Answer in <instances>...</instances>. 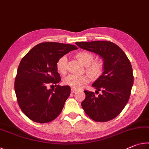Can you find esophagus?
Masks as SVG:
<instances>
[{"label": "esophagus", "mask_w": 149, "mask_h": 149, "mask_svg": "<svg viewBox=\"0 0 149 149\" xmlns=\"http://www.w3.org/2000/svg\"><path fill=\"white\" fill-rule=\"evenodd\" d=\"M77 91V89H74V88H72V89H71V93H74L75 92H76Z\"/></svg>", "instance_id": "esophagus-1"}]
</instances>
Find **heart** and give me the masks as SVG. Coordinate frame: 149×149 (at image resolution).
<instances>
[{
  "mask_svg": "<svg viewBox=\"0 0 149 149\" xmlns=\"http://www.w3.org/2000/svg\"><path fill=\"white\" fill-rule=\"evenodd\" d=\"M75 58L81 64L86 66V72L93 79L99 77L103 72V65L101 62H93L94 56L92 53L88 51H80L75 54ZM67 58L62 56L58 60L56 69L60 74H64L66 72ZM89 82V78L86 75L70 74L63 79V83L65 85L74 89H79L83 85Z\"/></svg>",
  "mask_w": 149,
  "mask_h": 149,
  "instance_id": "1",
  "label": "heart"
}]
</instances>
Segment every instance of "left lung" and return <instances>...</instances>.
I'll return each mask as SVG.
<instances>
[{"instance_id": "8db88e82", "label": "left lung", "mask_w": 149, "mask_h": 149, "mask_svg": "<svg viewBox=\"0 0 149 149\" xmlns=\"http://www.w3.org/2000/svg\"><path fill=\"white\" fill-rule=\"evenodd\" d=\"M81 49L102 58V74L92 84L94 92L84 91L81 107L96 122H107L120 114L129 100L133 84L132 64L124 52L114 43L106 41L77 42Z\"/></svg>"}]
</instances>
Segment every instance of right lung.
<instances>
[{
	"mask_svg": "<svg viewBox=\"0 0 149 149\" xmlns=\"http://www.w3.org/2000/svg\"><path fill=\"white\" fill-rule=\"evenodd\" d=\"M72 45L45 42L37 45L20 62L15 79L14 89L20 108L30 120L41 123L50 122L62 112L70 95V86L49 84L60 81L56 69L58 60L72 50Z\"/></svg>",
	"mask_w": 149,
	"mask_h": 149,
	"instance_id": "obj_1",
	"label": "right lung"
}]
</instances>
